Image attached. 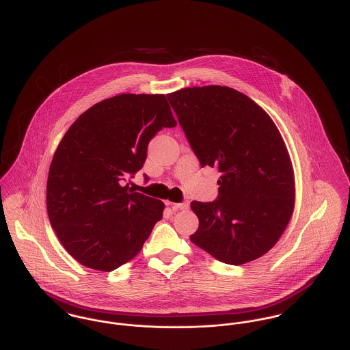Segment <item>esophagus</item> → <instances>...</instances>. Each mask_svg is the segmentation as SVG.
<instances>
[{"instance_id":"1","label":"esophagus","mask_w":350,"mask_h":350,"mask_svg":"<svg viewBox=\"0 0 350 350\" xmlns=\"http://www.w3.org/2000/svg\"><path fill=\"white\" fill-rule=\"evenodd\" d=\"M172 210H186L189 207V202H182V203H168Z\"/></svg>"}]
</instances>
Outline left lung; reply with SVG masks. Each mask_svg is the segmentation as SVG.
<instances>
[{
  "label": "left lung",
  "instance_id": "left-lung-1",
  "mask_svg": "<svg viewBox=\"0 0 350 350\" xmlns=\"http://www.w3.org/2000/svg\"><path fill=\"white\" fill-rule=\"evenodd\" d=\"M200 165L221 172L218 198L191 202L200 219L190 240L214 258L241 265L271 250L295 202L288 150L271 117L226 86L167 94Z\"/></svg>",
  "mask_w": 350,
  "mask_h": 350
}]
</instances>
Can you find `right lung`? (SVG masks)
<instances>
[{
  "instance_id": "add662e5",
  "label": "right lung",
  "mask_w": 350,
  "mask_h": 350,
  "mask_svg": "<svg viewBox=\"0 0 350 350\" xmlns=\"http://www.w3.org/2000/svg\"><path fill=\"white\" fill-rule=\"evenodd\" d=\"M176 121L163 94L100 100L68 128L51 161L47 211L64 250L110 272L143 248L164 203L125 186L142 170L148 143Z\"/></svg>"
}]
</instances>
